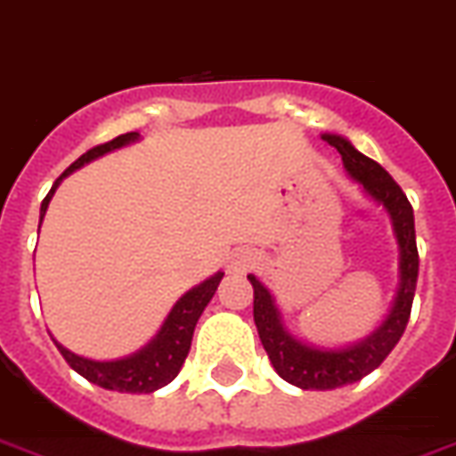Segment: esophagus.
Wrapping results in <instances>:
<instances>
[{"instance_id": "34e87169", "label": "esophagus", "mask_w": 456, "mask_h": 456, "mask_svg": "<svg viewBox=\"0 0 456 456\" xmlns=\"http://www.w3.org/2000/svg\"><path fill=\"white\" fill-rule=\"evenodd\" d=\"M255 262V255L246 248H240V250H234V253L229 255V262H227V269L232 273H243L248 266H253Z\"/></svg>"}]
</instances>
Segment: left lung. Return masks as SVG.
<instances>
[{
  "label": "left lung",
  "instance_id": "8db88e82",
  "mask_svg": "<svg viewBox=\"0 0 456 456\" xmlns=\"http://www.w3.org/2000/svg\"><path fill=\"white\" fill-rule=\"evenodd\" d=\"M321 138L342 154L346 175L361 187L362 194L387 210L391 227H394L395 243H398V290H395L394 305L388 309L387 318L368 337L344 344V346H321V344L305 342L292 335L283 323L272 290L255 273H248V281L253 283L255 290V325L260 332L266 356L272 361L273 370L288 384L305 388V391H330V388L346 387L382 365L384 358L391 354V349L405 332L414 288H417V273H419L414 213L408 196L403 194L401 187L382 166L361 154L349 138H344L339 133H323Z\"/></svg>",
  "mask_w": 456,
  "mask_h": 456
}]
</instances>
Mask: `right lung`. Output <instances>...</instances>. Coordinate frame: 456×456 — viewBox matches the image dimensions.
Returning <instances> with one entry per match:
<instances>
[{"mask_svg": "<svg viewBox=\"0 0 456 456\" xmlns=\"http://www.w3.org/2000/svg\"><path fill=\"white\" fill-rule=\"evenodd\" d=\"M140 133H126L119 138L110 140L105 144H98L94 150H88L86 154H81L72 166H69L65 173H62L55 184L51 187V191L46 194V199L42 201V210H39V227H42V220L46 216V208L51 199H53L58 184L74 173L79 170L81 166L91 164L94 159L105 157L107 151L121 150L126 144L138 142ZM224 272L213 273L210 279H206L203 283L194 286L191 290H187L183 297L177 299L173 309L166 316L164 325L159 328V332L151 337L150 342L140 346L138 351H133L124 358H114V361H94V358L79 356L74 351L65 349L61 342H55L58 351L62 354V358L69 362V368L74 372H79L84 379H88L91 384H98V387L107 388V391H119V394H151L157 388L166 387L177 377L180 368H183L184 358L190 354L191 346V335H194L196 321L201 318L203 309L208 306V302L216 295L217 286H220Z\"/></svg>", "mask_w": 456, "mask_h": 456, "instance_id": "obj_1", "label": "right lung"}]
</instances>
